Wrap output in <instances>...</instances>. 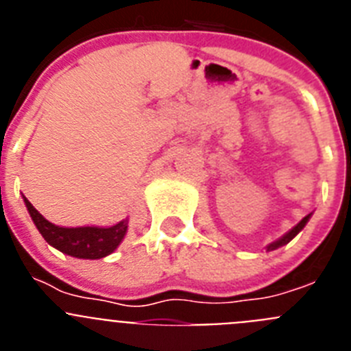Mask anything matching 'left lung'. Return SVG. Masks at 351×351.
<instances>
[{"label": "left lung", "instance_id": "obj_1", "mask_svg": "<svg viewBox=\"0 0 351 351\" xmlns=\"http://www.w3.org/2000/svg\"><path fill=\"white\" fill-rule=\"evenodd\" d=\"M309 218H311V214H308V216H306V218H302V219H300V221L297 223V225L293 226V228H291L290 232H287V234H285L283 237H281V239H278V241H274V243H271V244H269V246H267V251L278 250V247H280V246H285V244H288V243H290L291 239L295 237V235L299 234L300 230H302L304 226H306V223L309 221Z\"/></svg>", "mask_w": 351, "mask_h": 351}]
</instances>
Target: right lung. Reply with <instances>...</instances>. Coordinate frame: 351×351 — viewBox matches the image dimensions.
Returning a JSON list of instances; mask_svg holds the SVG:
<instances>
[{
    "instance_id": "1",
    "label": "right lung",
    "mask_w": 351,
    "mask_h": 351,
    "mask_svg": "<svg viewBox=\"0 0 351 351\" xmlns=\"http://www.w3.org/2000/svg\"><path fill=\"white\" fill-rule=\"evenodd\" d=\"M29 216L36 225L42 237L47 241L51 246L60 250L61 253L75 258L98 260L110 255L114 250L125 239L128 230V219L116 223L114 226H77V228H66V226L52 225L51 221L43 218L42 214L31 206V202L24 197Z\"/></svg>"
}]
</instances>
